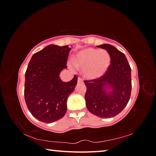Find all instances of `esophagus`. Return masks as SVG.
Masks as SVG:
<instances>
[{
  "instance_id": "esophagus-1",
  "label": "esophagus",
  "mask_w": 156,
  "mask_h": 156,
  "mask_svg": "<svg viewBox=\"0 0 156 156\" xmlns=\"http://www.w3.org/2000/svg\"><path fill=\"white\" fill-rule=\"evenodd\" d=\"M83 83V79H82L81 78H80V77H78V83L80 84V83Z\"/></svg>"
}]
</instances>
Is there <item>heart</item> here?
I'll return each mask as SVG.
<instances>
[{
  "mask_svg": "<svg viewBox=\"0 0 156 156\" xmlns=\"http://www.w3.org/2000/svg\"><path fill=\"white\" fill-rule=\"evenodd\" d=\"M73 63L76 68L83 69L87 79L96 80L107 73L111 65V57L106 50L88 47L73 56Z\"/></svg>",
  "mask_w": 156,
  "mask_h": 156,
  "instance_id": "b5f03b06",
  "label": "heart"
}]
</instances>
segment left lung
I'll return each mask as SVG.
<instances>
[{
    "label": "left lung",
    "mask_w": 156,
    "mask_h": 156,
    "mask_svg": "<svg viewBox=\"0 0 156 156\" xmlns=\"http://www.w3.org/2000/svg\"><path fill=\"white\" fill-rule=\"evenodd\" d=\"M98 47L109 53L111 65L102 77L84 81L86 106L95 115L112 118L122 112L130 98L131 69L125 55L115 47L103 44Z\"/></svg>",
    "instance_id": "1"
}]
</instances>
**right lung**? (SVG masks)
Here are the masks:
<instances>
[{
	"label": "right lung",
	"mask_w": 156,
	"mask_h": 156,
	"mask_svg": "<svg viewBox=\"0 0 156 156\" xmlns=\"http://www.w3.org/2000/svg\"><path fill=\"white\" fill-rule=\"evenodd\" d=\"M71 50L68 45L49 44L34 54L25 72V100L29 111L39 121L51 123L67 112V100L77 84L76 76L63 82L59 75L67 69Z\"/></svg>",
	"instance_id": "right-lung-1"
}]
</instances>
